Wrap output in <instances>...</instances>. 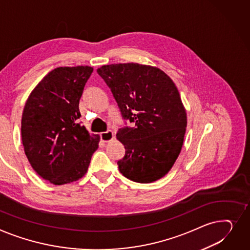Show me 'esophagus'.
I'll return each instance as SVG.
<instances>
[{
    "mask_svg": "<svg viewBox=\"0 0 250 250\" xmlns=\"http://www.w3.org/2000/svg\"><path fill=\"white\" fill-rule=\"evenodd\" d=\"M113 137H114V135H113V132L111 130L104 131V132H102V134H101V140L103 142H104V143L110 142L113 139Z\"/></svg>",
    "mask_w": 250,
    "mask_h": 250,
    "instance_id": "34e87169",
    "label": "esophagus"
}]
</instances>
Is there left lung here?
I'll use <instances>...</instances> for the list:
<instances>
[{
  "instance_id": "obj_1",
  "label": "left lung",
  "mask_w": 250,
  "mask_h": 250,
  "mask_svg": "<svg viewBox=\"0 0 250 250\" xmlns=\"http://www.w3.org/2000/svg\"><path fill=\"white\" fill-rule=\"evenodd\" d=\"M97 73L104 80L123 119L134 124L120 128L116 138L125 155L120 172L138 183H152L168 174L181 153L187 113L174 81L151 65H104Z\"/></svg>"
}]
</instances>
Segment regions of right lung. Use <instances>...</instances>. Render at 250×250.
I'll return each instance as SVG.
<instances>
[{"instance_id":"add662e5","label":"right lung","mask_w":250,"mask_h":250,"mask_svg":"<svg viewBox=\"0 0 250 250\" xmlns=\"http://www.w3.org/2000/svg\"><path fill=\"white\" fill-rule=\"evenodd\" d=\"M93 68L57 67L30 93L22 114L24 151L34 171L54 185L79 180L89 167L101 137L78 119L79 101Z\"/></svg>"}]
</instances>
